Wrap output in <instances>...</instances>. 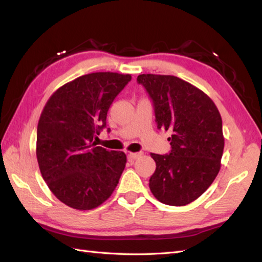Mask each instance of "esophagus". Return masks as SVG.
Masks as SVG:
<instances>
[{
	"label": "esophagus",
	"instance_id": "obj_1",
	"mask_svg": "<svg viewBox=\"0 0 262 262\" xmlns=\"http://www.w3.org/2000/svg\"><path fill=\"white\" fill-rule=\"evenodd\" d=\"M142 155V153H129L128 154V159L129 160H136Z\"/></svg>",
	"mask_w": 262,
	"mask_h": 262
}]
</instances>
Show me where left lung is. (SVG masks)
Segmentation results:
<instances>
[{"label":"left lung","instance_id":"8db88e82","mask_svg":"<svg viewBox=\"0 0 262 262\" xmlns=\"http://www.w3.org/2000/svg\"><path fill=\"white\" fill-rule=\"evenodd\" d=\"M159 129L169 132V154L152 153L157 169L149 189L159 202L185 206L207 190L221 169L224 149L222 117L207 94L173 75L141 74Z\"/></svg>","mask_w":262,"mask_h":262}]
</instances>
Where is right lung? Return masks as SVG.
Returning <instances> with one entry per match:
<instances>
[{
  "label": "right lung",
  "instance_id": "1",
  "mask_svg": "<svg viewBox=\"0 0 262 262\" xmlns=\"http://www.w3.org/2000/svg\"><path fill=\"white\" fill-rule=\"evenodd\" d=\"M130 74L97 72L55 91L37 127L36 154L43 180L69 207L89 210L107 200L118 185L126 154L97 146L107 114Z\"/></svg>",
  "mask_w": 262,
  "mask_h": 262
}]
</instances>
